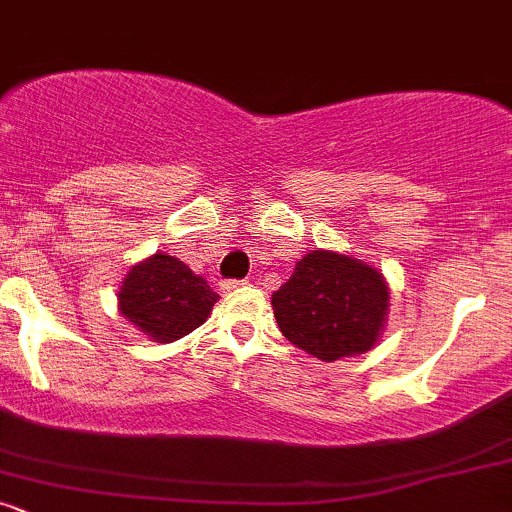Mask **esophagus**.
I'll return each instance as SVG.
<instances>
[{"label":"esophagus","mask_w":512,"mask_h":512,"mask_svg":"<svg viewBox=\"0 0 512 512\" xmlns=\"http://www.w3.org/2000/svg\"><path fill=\"white\" fill-rule=\"evenodd\" d=\"M245 281H240V279H228V281H223L221 284V289L223 291H233V289H238V286H243Z\"/></svg>","instance_id":"esophagus-1"}]
</instances>
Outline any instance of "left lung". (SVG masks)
I'll use <instances>...</instances> for the list:
<instances>
[{
    "instance_id": "obj_1",
    "label": "left lung",
    "mask_w": 512,
    "mask_h": 512,
    "mask_svg": "<svg viewBox=\"0 0 512 512\" xmlns=\"http://www.w3.org/2000/svg\"><path fill=\"white\" fill-rule=\"evenodd\" d=\"M387 301L383 274L327 250H313L296 262L291 279L272 296L281 334L320 361L373 349Z\"/></svg>"
}]
</instances>
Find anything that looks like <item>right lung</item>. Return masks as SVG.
Listing matches in <instances>:
<instances>
[{
  "label": "right lung",
  "mask_w": 512,
  "mask_h": 512,
  "mask_svg": "<svg viewBox=\"0 0 512 512\" xmlns=\"http://www.w3.org/2000/svg\"><path fill=\"white\" fill-rule=\"evenodd\" d=\"M117 301L132 325L154 342L168 344L204 325L219 293L178 257L156 252L129 269Z\"/></svg>",
  "instance_id": "obj_1"
}]
</instances>
